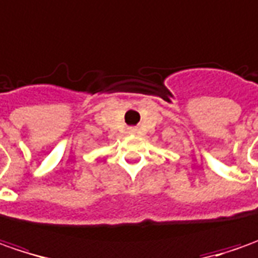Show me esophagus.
Returning <instances> with one entry per match:
<instances>
[{
	"label": "esophagus",
	"instance_id": "34e87169",
	"mask_svg": "<svg viewBox=\"0 0 258 258\" xmlns=\"http://www.w3.org/2000/svg\"><path fill=\"white\" fill-rule=\"evenodd\" d=\"M131 131H134V128H131Z\"/></svg>",
	"mask_w": 258,
	"mask_h": 258
}]
</instances>
